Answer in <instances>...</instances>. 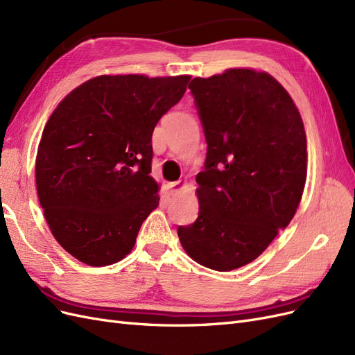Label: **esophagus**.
Returning a JSON list of instances; mask_svg holds the SVG:
<instances>
[{"instance_id": "34e87169", "label": "esophagus", "mask_w": 355, "mask_h": 355, "mask_svg": "<svg viewBox=\"0 0 355 355\" xmlns=\"http://www.w3.org/2000/svg\"><path fill=\"white\" fill-rule=\"evenodd\" d=\"M182 188H184V184H182L180 180L170 182V184H167V189H168V194L170 196H175L176 192H179Z\"/></svg>"}]
</instances>
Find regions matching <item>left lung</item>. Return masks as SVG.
I'll list each match as a JSON object with an SVG mask.
<instances>
[{"mask_svg":"<svg viewBox=\"0 0 355 355\" xmlns=\"http://www.w3.org/2000/svg\"><path fill=\"white\" fill-rule=\"evenodd\" d=\"M188 87L207 144L197 175L198 218L178 227L202 266L231 271L259 256L293 219L306 180V136L283 85L266 72L228 69Z\"/></svg>","mask_w":355,"mask_h":355,"instance_id":"left-lung-1","label":"left lung"}]
</instances>
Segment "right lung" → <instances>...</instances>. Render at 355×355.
I'll list each match as a JSON object with an SVG mask.
<instances>
[{
	"label": "right lung",
	"instance_id": "right-lung-1",
	"mask_svg": "<svg viewBox=\"0 0 355 355\" xmlns=\"http://www.w3.org/2000/svg\"><path fill=\"white\" fill-rule=\"evenodd\" d=\"M189 75H101L51 114L35 161L41 209L58 243L78 261L105 266L132 252L158 206L149 176L153 132Z\"/></svg>",
	"mask_w": 355,
	"mask_h": 355
}]
</instances>
